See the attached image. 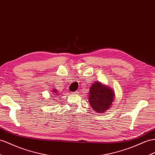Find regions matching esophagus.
Instances as JSON below:
<instances>
[{"mask_svg": "<svg viewBox=\"0 0 155 155\" xmlns=\"http://www.w3.org/2000/svg\"><path fill=\"white\" fill-rule=\"evenodd\" d=\"M73 94H74L75 95H77V94H79V92H78V91H75V92H74Z\"/></svg>", "mask_w": 155, "mask_h": 155, "instance_id": "34e87169", "label": "esophagus"}]
</instances>
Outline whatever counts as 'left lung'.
I'll list each match as a JSON object with an SVG mask.
<instances>
[{
    "label": "left lung",
    "mask_w": 155,
    "mask_h": 155,
    "mask_svg": "<svg viewBox=\"0 0 155 155\" xmlns=\"http://www.w3.org/2000/svg\"><path fill=\"white\" fill-rule=\"evenodd\" d=\"M88 96L89 103L94 111L103 113L110 107L115 96L111 88L96 81L90 86Z\"/></svg>",
    "instance_id": "1"
}]
</instances>
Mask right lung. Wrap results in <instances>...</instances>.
Here are the masks:
<instances>
[{"label":"right lung","mask_w":155,"mask_h":155,"mask_svg":"<svg viewBox=\"0 0 155 155\" xmlns=\"http://www.w3.org/2000/svg\"><path fill=\"white\" fill-rule=\"evenodd\" d=\"M51 91H52V92L54 93V95H55V94H56V93H57V90H56V89H54V90H51ZM54 93H55L56 94H54ZM52 97H53V96H52Z\"/></svg>","instance_id":"1"}]
</instances>
